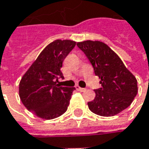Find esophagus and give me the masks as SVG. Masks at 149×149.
<instances>
[{"label": "esophagus", "mask_w": 149, "mask_h": 149, "mask_svg": "<svg viewBox=\"0 0 149 149\" xmlns=\"http://www.w3.org/2000/svg\"><path fill=\"white\" fill-rule=\"evenodd\" d=\"M75 87H76V89H77V90L79 91H85L86 90V88H82V87H80L79 86H76Z\"/></svg>", "instance_id": "1"}]
</instances>
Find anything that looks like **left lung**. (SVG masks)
Wrapping results in <instances>:
<instances>
[{
    "label": "left lung",
    "instance_id": "1",
    "mask_svg": "<svg viewBox=\"0 0 149 149\" xmlns=\"http://www.w3.org/2000/svg\"><path fill=\"white\" fill-rule=\"evenodd\" d=\"M77 45L89 59L101 87L95 90V97L87 103L91 112L100 116H114L131 105L138 93L135 77L108 45L86 40Z\"/></svg>",
    "mask_w": 149,
    "mask_h": 149
}]
</instances>
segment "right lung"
<instances>
[{
	"label": "right lung",
	"instance_id": "add662e5",
	"mask_svg": "<svg viewBox=\"0 0 149 149\" xmlns=\"http://www.w3.org/2000/svg\"><path fill=\"white\" fill-rule=\"evenodd\" d=\"M76 42L57 39L47 45L24 73L19 85V95L23 105L33 115L52 120L64 114L75 87L59 86L63 78L61 68Z\"/></svg>",
	"mask_w": 149,
	"mask_h": 149
}]
</instances>
